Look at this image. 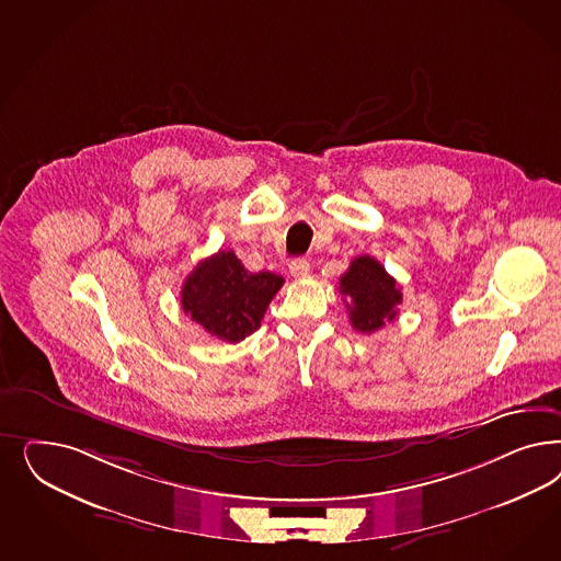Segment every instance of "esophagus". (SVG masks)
<instances>
[{"label":"esophagus","mask_w":561,"mask_h":561,"mask_svg":"<svg viewBox=\"0 0 561 561\" xmlns=\"http://www.w3.org/2000/svg\"><path fill=\"white\" fill-rule=\"evenodd\" d=\"M289 272L293 278H306L309 274V262L299 257V260H293L289 264Z\"/></svg>","instance_id":"obj_1"}]
</instances>
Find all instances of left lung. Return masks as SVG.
<instances>
[{
  "label": "left lung",
  "instance_id": "1",
  "mask_svg": "<svg viewBox=\"0 0 561 561\" xmlns=\"http://www.w3.org/2000/svg\"><path fill=\"white\" fill-rule=\"evenodd\" d=\"M341 295L357 332L371 334L397 318L402 293L397 280L371 255H359L341 276Z\"/></svg>",
  "mask_w": 561,
  "mask_h": 561
}]
</instances>
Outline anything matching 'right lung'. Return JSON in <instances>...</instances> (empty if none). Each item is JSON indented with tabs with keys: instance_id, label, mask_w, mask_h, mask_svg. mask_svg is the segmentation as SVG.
<instances>
[{
	"instance_id": "right-lung-1",
	"label": "right lung",
	"mask_w": 561,
	"mask_h": 561,
	"mask_svg": "<svg viewBox=\"0 0 561 561\" xmlns=\"http://www.w3.org/2000/svg\"><path fill=\"white\" fill-rule=\"evenodd\" d=\"M274 272H250L231 250L202 260L185 278L181 308L210 336L239 343L253 334L283 287Z\"/></svg>"
}]
</instances>
